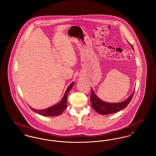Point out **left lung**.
I'll return each mask as SVG.
<instances>
[{
  "mask_svg": "<svg viewBox=\"0 0 156 156\" xmlns=\"http://www.w3.org/2000/svg\"><path fill=\"white\" fill-rule=\"evenodd\" d=\"M131 46L133 49V45H131ZM134 92L130 96L128 97V98L125 101L120 103H108L104 102L99 99L95 94L93 89L91 88V95L90 97L91 106L95 111L101 115H106L115 113L127 107L133 98Z\"/></svg>",
  "mask_w": 156,
  "mask_h": 156,
  "instance_id": "1",
  "label": "left lung"
}]
</instances>
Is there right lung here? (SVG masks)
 Listing matches in <instances>:
<instances>
[{
	"mask_svg": "<svg viewBox=\"0 0 156 156\" xmlns=\"http://www.w3.org/2000/svg\"><path fill=\"white\" fill-rule=\"evenodd\" d=\"M74 84V82H73L67 88L64 97L62 98V100L59 102L58 104L53 106L52 107H50L48 109H46L44 110H36L33 108H31L30 106V109L34 112L38 113L39 115H41L42 116H57L60 115L64 110L67 108V96L68 94L69 91L71 88L73 87V85Z\"/></svg>",
	"mask_w": 156,
	"mask_h": 156,
	"instance_id": "obj_1",
	"label": "right lung"
}]
</instances>
